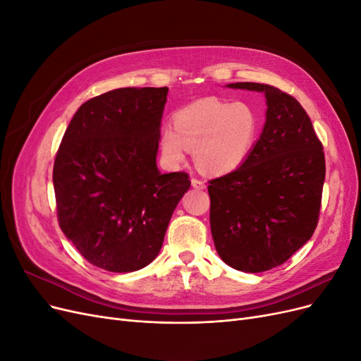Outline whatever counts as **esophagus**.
<instances>
[{"instance_id": "34e87169", "label": "esophagus", "mask_w": 361, "mask_h": 361, "mask_svg": "<svg viewBox=\"0 0 361 361\" xmlns=\"http://www.w3.org/2000/svg\"><path fill=\"white\" fill-rule=\"evenodd\" d=\"M191 185H192V187H194L195 190H203V188L206 187L204 182H203L202 179H197V178H192V179H191Z\"/></svg>"}]
</instances>
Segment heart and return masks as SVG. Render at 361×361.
<instances>
[{
	"mask_svg": "<svg viewBox=\"0 0 361 361\" xmlns=\"http://www.w3.org/2000/svg\"><path fill=\"white\" fill-rule=\"evenodd\" d=\"M173 125L174 129L164 128L159 134L164 161L176 166L190 149L202 171L224 174L250 155L259 135L260 116L248 102L204 97L174 114Z\"/></svg>",
	"mask_w": 361,
	"mask_h": 361,
	"instance_id": "b5f03b06",
	"label": "heart"
}]
</instances>
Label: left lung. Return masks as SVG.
Wrapping results in <instances>:
<instances>
[{"label":"left lung","mask_w":361,"mask_h":361,"mask_svg":"<svg viewBox=\"0 0 361 361\" xmlns=\"http://www.w3.org/2000/svg\"><path fill=\"white\" fill-rule=\"evenodd\" d=\"M227 85L264 92L268 110L264 130L247 159L209 180L211 232L227 265L262 272L285 264L318 226L324 147L293 96L268 84Z\"/></svg>","instance_id":"8db88e82"}]
</instances>
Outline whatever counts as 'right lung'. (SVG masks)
Wrapping results in <instances>:
<instances>
[{"instance_id":"add662e5","label":"right lung","mask_w":361,"mask_h":361,"mask_svg":"<svg viewBox=\"0 0 361 361\" xmlns=\"http://www.w3.org/2000/svg\"><path fill=\"white\" fill-rule=\"evenodd\" d=\"M167 87H126L84 102L63 135L52 182L63 233L92 265L145 268L191 187L188 173L161 174L159 128Z\"/></svg>"}]
</instances>
